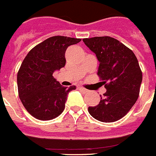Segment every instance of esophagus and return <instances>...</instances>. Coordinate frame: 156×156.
<instances>
[{"label":"esophagus","mask_w":156,"mask_h":156,"mask_svg":"<svg viewBox=\"0 0 156 156\" xmlns=\"http://www.w3.org/2000/svg\"><path fill=\"white\" fill-rule=\"evenodd\" d=\"M79 89H80V90L83 91V92H84V93H88V92H89L88 89H86V88H83V87H79Z\"/></svg>","instance_id":"esophagus-1"}]
</instances>
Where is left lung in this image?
Returning <instances> with one entry per match:
<instances>
[{"label": "left lung", "instance_id": "left-lung-1", "mask_svg": "<svg viewBox=\"0 0 156 156\" xmlns=\"http://www.w3.org/2000/svg\"><path fill=\"white\" fill-rule=\"evenodd\" d=\"M83 41L98 57V75L106 88L99 104L88 107V113L102 122H116L130 110L139 98L143 73L138 59L131 50L112 37Z\"/></svg>", "mask_w": 156, "mask_h": 156}]
</instances>
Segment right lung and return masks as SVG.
<instances>
[{
	"mask_svg": "<svg viewBox=\"0 0 156 156\" xmlns=\"http://www.w3.org/2000/svg\"><path fill=\"white\" fill-rule=\"evenodd\" d=\"M80 38L53 36L29 51L17 72L18 96L30 114L38 120H51L63 113L67 96L76 86L67 88L53 76L65 66V51Z\"/></svg>",
	"mask_w": 156,
	"mask_h": 156,
	"instance_id": "add662e5",
	"label": "right lung"
}]
</instances>
